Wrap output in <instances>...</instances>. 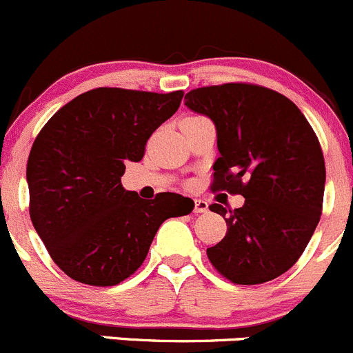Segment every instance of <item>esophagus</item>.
Listing matches in <instances>:
<instances>
[{
  "label": "esophagus",
  "instance_id": "34e87169",
  "mask_svg": "<svg viewBox=\"0 0 353 353\" xmlns=\"http://www.w3.org/2000/svg\"><path fill=\"white\" fill-rule=\"evenodd\" d=\"M209 210V203L205 201H201V199H195V212H207Z\"/></svg>",
  "mask_w": 353,
  "mask_h": 353
}]
</instances>
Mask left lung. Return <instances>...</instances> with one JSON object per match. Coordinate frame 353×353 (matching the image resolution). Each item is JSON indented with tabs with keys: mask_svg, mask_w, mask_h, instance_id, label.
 <instances>
[{
	"mask_svg": "<svg viewBox=\"0 0 353 353\" xmlns=\"http://www.w3.org/2000/svg\"><path fill=\"white\" fill-rule=\"evenodd\" d=\"M185 100L216 125L212 188L245 197L234 210L209 205L228 231L207 256L234 284L274 281L299 260L319 223L326 170L318 137L289 98L263 86H203Z\"/></svg>",
	"mask_w": 353,
	"mask_h": 353,
	"instance_id": "8db88e82",
	"label": "left lung"
}]
</instances>
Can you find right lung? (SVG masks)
I'll list each match as a JSON object with an SVG mask.
<instances>
[{
    "label": "right lung",
    "instance_id": "right-lung-1",
    "mask_svg": "<svg viewBox=\"0 0 353 353\" xmlns=\"http://www.w3.org/2000/svg\"><path fill=\"white\" fill-rule=\"evenodd\" d=\"M183 92L95 88L56 112L27 163L30 219L54 263L81 284H121L146 260L159 226L194 201L163 192L154 201L122 187L125 161H141L151 134Z\"/></svg>",
    "mask_w": 353,
    "mask_h": 353
}]
</instances>
